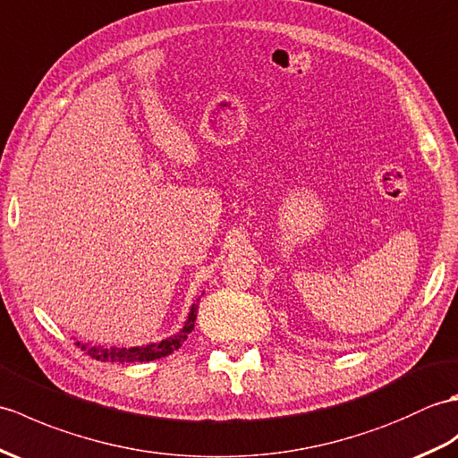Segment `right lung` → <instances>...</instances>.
Wrapping results in <instances>:
<instances>
[{"mask_svg":"<svg viewBox=\"0 0 458 458\" xmlns=\"http://www.w3.org/2000/svg\"><path fill=\"white\" fill-rule=\"evenodd\" d=\"M198 318V306L194 303L191 306L188 319L176 335H172L168 339H162L160 343H150L143 344V347H131V349H106V347H89L88 343H76L78 347H82L91 359L101 360V362H121V364H129V362H143V360H157L162 357H168L170 352H174L182 347V343L188 339V335L194 329V321Z\"/></svg>","mask_w":458,"mask_h":458,"instance_id":"right-lung-1","label":"right lung"}]
</instances>
